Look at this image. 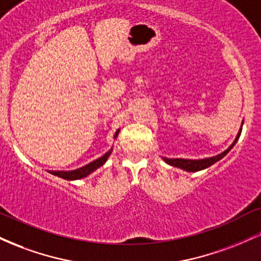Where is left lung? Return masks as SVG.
<instances>
[{
  "label": "left lung",
  "mask_w": 261,
  "mask_h": 261,
  "mask_svg": "<svg viewBox=\"0 0 261 261\" xmlns=\"http://www.w3.org/2000/svg\"><path fill=\"white\" fill-rule=\"evenodd\" d=\"M242 126H243V122H242ZM241 133H242V127L239 128V133L236 136V139H234V141H233L232 145H230L229 147L226 149V151H223L222 153L214 155V157L202 158V160H185V158H163V160L166 163H168L169 166L184 169V170H187V172H199V170L208 168V167H211L212 164H215L216 162L222 160L224 155L228 153L230 149L233 148V146L236 145L237 141H238V139H239V136H241Z\"/></svg>",
  "instance_id": "1"
}]
</instances>
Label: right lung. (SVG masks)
<instances>
[{"label":"right lung","mask_w":261,"mask_h":261,"mask_svg":"<svg viewBox=\"0 0 261 261\" xmlns=\"http://www.w3.org/2000/svg\"><path fill=\"white\" fill-rule=\"evenodd\" d=\"M119 131L118 130L114 135V139H116L119 135ZM113 148H110L109 151L107 152L106 154L101 155L100 158H98V160L91 162V163L86 164V166L81 167L79 169H74V170H50L49 173H51V174L56 175V176H60V178L62 179H66V180H77V179H82V178H86V176H88L91 173L94 172L95 169H98L99 167L103 166L104 163H106L108 157H109L110 153H112Z\"/></svg>","instance_id":"1"}]
</instances>
